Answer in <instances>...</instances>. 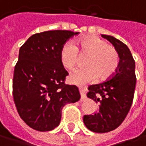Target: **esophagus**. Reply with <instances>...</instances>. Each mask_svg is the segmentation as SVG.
<instances>
[{"label": "esophagus", "mask_w": 146, "mask_h": 146, "mask_svg": "<svg viewBox=\"0 0 146 146\" xmlns=\"http://www.w3.org/2000/svg\"><path fill=\"white\" fill-rule=\"evenodd\" d=\"M80 96H81L82 99H84L85 97H86L85 89H84V88H80Z\"/></svg>", "instance_id": "esophagus-1"}]
</instances>
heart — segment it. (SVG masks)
<instances>
[{
  "label": "heart",
  "mask_w": 146,
  "mask_h": 146,
  "mask_svg": "<svg viewBox=\"0 0 146 146\" xmlns=\"http://www.w3.org/2000/svg\"><path fill=\"white\" fill-rule=\"evenodd\" d=\"M86 56L87 67L71 73L69 82L83 86L88 83L105 81L110 79L117 70L119 65V55L116 48L95 36H86L76 40L75 44L67 42L62 48L61 62L67 70H73L80 59V55Z\"/></svg>",
  "instance_id": "obj_1"
}]
</instances>
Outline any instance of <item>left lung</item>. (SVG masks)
Returning a JSON list of instances; mask_svg holds the SVG:
<instances>
[{"label": "left lung", "mask_w": 146, "mask_h": 146, "mask_svg": "<svg viewBox=\"0 0 146 146\" xmlns=\"http://www.w3.org/2000/svg\"><path fill=\"white\" fill-rule=\"evenodd\" d=\"M102 36L118 51L119 65L109 80L88 88V98L99 104V108L94 115H84L83 120L90 131L98 133L113 131L125 119L132 106L137 82L135 61L127 46L111 36Z\"/></svg>", "instance_id": "left-lung-1"}]
</instances>
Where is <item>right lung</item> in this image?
<instances>
[{"mask_svg": "<svg viewBox=\"0 0 146 146\" xmlns=\"http://www.w3.org/2000/svg\"><path fill=\"white\" fill-rule=\"evenodd\" d=\"M79 32L55 30L32 35L19 49L14 66L13 97L21 119L46 132L58 126L66 104L80 99L76 85L65 84L68 72L60 59L66 42Z\"/></svg>", "mask_w": 146, "mask_h": 146, "instance_id": "1", "label": "right lung"}]
</instances>
